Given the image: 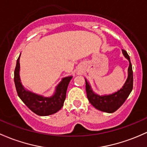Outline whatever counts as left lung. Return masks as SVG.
<instances>
[{
	"label": "left lung",
	"mask_w": 147,
	"mask_h": 147,
	"mask_svg": "<svg viewBox=\"0 0 147 147\" xmlns=\"http://www.w3.org/2000/svg\"><path fill=\"white\" fill-rule=\"evenodd\" d=\"M123 55L129 62L128 67V78L124 86L115 93L108 96H98L94 94L91 89L90 86L86 82V96L91 104L98 110L106 113H113L117 111L124 103L133 88V72L129 55L126 51L123 50Z\"/></svg>",
	"instance_id": "1"
}]
</instances>
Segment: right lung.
I'll use <instances>...</instances> for the list:
<instances>
[{
  "label": "right lung",
  "mask_w": 147,
  "mask_h": 147,
  "mask_svg": "<svg viewBox=\"0 0 147 147\" xmlns=\"http://www.w3.org/2000/svg\"><path fill=\"white\" fill-rule=\"evenodd\" d=\"M20 57V55L17 60L16 66L14 72V82L18 96L32 112L38 115H49L61 110L65 100L67 86L72 77L63 78L61 82L57 86L55 93L53 96L50 98H44L26 91L23 88L19 75Z\"/></svg>",
  "instance_id": "right-lung-1"
}]
</instances>
